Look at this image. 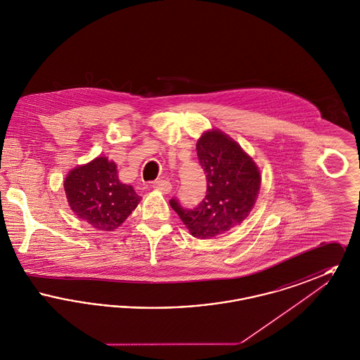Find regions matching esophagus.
Here are the masks:
<instances>
[{
  "label": "esophagus",
  "mask_w": 360,
  "mask_h": 360,
  "mask_svg": "<svg viewBox=\"0 0 360 360\" xmlns=\"http://www.w3.org/2000/svg\"><path fill=\"white\" fill-rule=\"evenodd\" d=\"M151 188H154V190H158V191H160V193H165V194H169L172 188V184H170L169 181H166V179H158V181H155V182H153Z\"/></svg>",
  "instance_id": "obj_1"
}]
</instances>
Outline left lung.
Returning a JSON list of instances; mask_svg holds the SVG:
<instances>
[{"mask_svg":"<svg viewBox=\"0 0 360 360\" xmlns=\"http://www.w3.org/2000/svg\"><path fill=\"white\" fill-rule=\"evenodd\" d=\"M197 155L206 174L205 198L193 209L175 198L170 205L194 238L212 239L245 220L255 205L262 178L252 158L219 129L202 134Z\"/></svg>","mask_w":360,"mask_h":360,"instance_id":"obj_1","label":"left lung"}]
</instances>
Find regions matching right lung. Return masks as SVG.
Returning a JSON list of instances; mask_svg holds the SVG:
<instances>
[{
    "label": "right lung",
    "mask_w": 360,
    "mask_h": 360,
    "mask_svg": "<svg viewBox=\"0 0 360 360\" xmlns=\"http://www.w3.org/2000/svg\"><path fill=\"white\" fill-rule=\"evenodd\" d=\"M63 185L71 210L98 231L117 229L140 201L131 185L119 181L116 163L106 156L72 169Z\"/></svg>",
    "instance_id": "right-lung-1"
}]
</instances>
